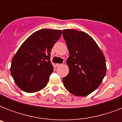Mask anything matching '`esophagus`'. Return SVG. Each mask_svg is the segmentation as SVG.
Masks as SVG:
<instances>
[{
    "mask_svg": "<svg viewBox=\"0 0 122 122\" xmlns=\"http://www.w3.org/2000/svg\"><path fill=\"white\" fill-rule=\"evenodd\" d=\"M61 65V64H58V63H57V64H56L55 66L56 67H59V66H60Z\"/></svg>",
    "mask_w": 122,
    "mask_h": 122,
    "instance_id": "34e87169",
    "label": "esophagus"
}]
</instances>
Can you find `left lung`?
Segmentation results:
<instances>
[{
  "mask_svg": "<svg viewBox=\"0 0 122 122\" xmlns=\"http://www.w3.org/2000/svg\"><path fill=\"white\" fill-rule=\"evenodd\" d=\"M70 52L67 59L69 73L63 78L64 86L72 94L86 96L102 82L106 73L103 52L87 33L76 30H63Z\"/></svg>",
  "mask_w": 122,
  "mask_h": 122,
  "instance_id": "left-lung-1",
  "label": "left lung"
}]
</instances>
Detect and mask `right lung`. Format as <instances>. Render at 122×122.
Returning <instances> with one entry per match:
<instances>
[{
    "mask_svg": "<svg viewBox=\"0 0 122 122\" xmlns=\"http://www.w3.org/2000/svg\"><path fill=\"white\" fill-rule=\"evenodd\" d=\"M61 33V30H40L20 46L12 58L10 73L22 91L35 92L47 85L54 70L50 61L51 51Z\"/></svg>",
    "mask_w": 122,
    "mask_h": 122,
    "instance_id": "right-lung-1",
    "label": "right lung"
}]
</instances>
